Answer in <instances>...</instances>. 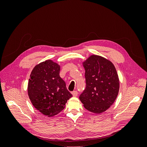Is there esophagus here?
Wrapping results in <instances>:
<instances>
[{
	"instance_id": "1",
	"label": "esophagus",
	"mask_w": 147,
	"mask_h": 147,
	"mask_svg": "<svg viewBox=\"0 0 147 147\" xmlns=\"http://www.w3.org/2000/svg\"><path fill=\"white\" fill-rule=\"evenodd\" d=\"M72 94L73 96L77 97V96H78V92H77V91H74L72 92Z\"/></svg>"
}]
</instances>
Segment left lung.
Instances as JSON below:
<instances>
[{
  "label": "left lung",
  "instance_id": "left-lung-1",
  "mask_svg": "<svg viewBox=\"0 0 147 147\" xmlns=\"http://www.w3.org/2000/svg\"><path fill=\"white\" fill-rule=\"evenodd\" d=\"M85 70L86 88L80 96L84 107L100 114L109 109L118 94L119 81L112 62L91 55L83 63Z\"/></svg>",
  "mask_w": 147,
  "mask_h": 147
}]
</instances>
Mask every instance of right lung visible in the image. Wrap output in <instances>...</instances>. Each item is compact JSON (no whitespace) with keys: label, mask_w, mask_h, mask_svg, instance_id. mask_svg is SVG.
<instances>
[{"label":"right lung","mask_w":147,"mask_h":147,"mask_svg":"<svg viewBox=\"0 0 147 147\" xmlns=\"http://www.w3.org/2000/svg\"><path fill=\"white\" fill-rule=\"evenodd\" d=\"M60 65L47 60L34 67L28 82V96L34 107L44 115L53 117L63 110L72 95L59 76Z\"/></svg>","instance_id":"add662e5"}]
</instances>
